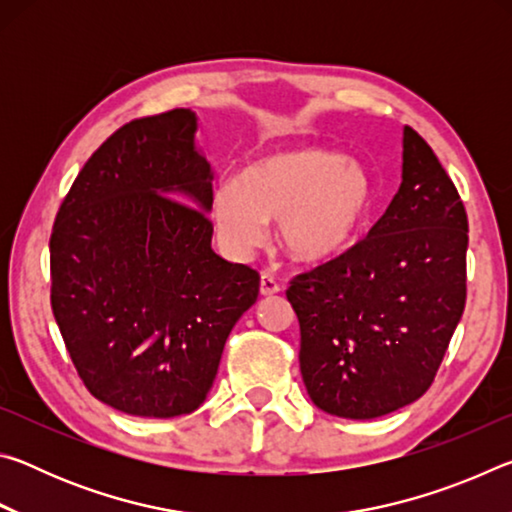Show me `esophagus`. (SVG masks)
Segmentation results:
<instances>
[{
  "mask_svg": "<svg viewBox=\"0 0 512 512\" xmlns=\"http://www.w3.org/2000/svg\"><path fill=\"white\" fill-rule=\"evenodd\" d=\"M259 293L262 296H275V293H280V284H277L273 275L262 273V277H259Z\"/></svg>",
  "mask_w": 512,
  "mask_h": 512,
  "instance_id": "34e87169",
  "label": "esophagus"
}]
</instances>
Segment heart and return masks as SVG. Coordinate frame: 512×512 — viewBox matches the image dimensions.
Returning <instances> with one entry per match:
<instances>
[{
	"mask_svg": "<svg viewBox=\"0 0 512 512\" xmlns=\"http://www.w3.org/2000/svg\"><path fill=\"white\" fill-rule=\"evenodd\" d=\"M375 187L361 164L327 146H289L250 160L235 185L214 194L212 221L232 255L264 246L277 223L291 259L323 264L339 257L361 230Z\"/></svg>",
	"mask_w": 512,
	"mask_h": 512,
	"instance_id": "obj_1",
	"label": "heart"
}]
</instances>
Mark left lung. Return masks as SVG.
Instances as JSON below:
<instances>
[{
    "instance_id": "obj_1",
    "label": "left lung",
    "mask_w": 512,
    "mask_h": 512,
    "mask_svg": "<svg viewBox=\"0 0 512 512\" xmlns=\"http://www.w3.org/2000/svg\"><path fill=\"white\" fill-rule=\"evenodd\" d=\"M465 255L461 196L404 126L402 183L384 216L287 291L302 381L320 411L372 420L427 393L465 309Z\"/></svg>"
}]
</instances>
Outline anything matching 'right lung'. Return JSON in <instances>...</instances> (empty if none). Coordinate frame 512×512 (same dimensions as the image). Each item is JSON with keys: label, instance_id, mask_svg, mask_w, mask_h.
<instances>
[{"label": "right lung", "instance_id": "1", "mask_svg": "<svg viewBox=\"0 0 512 512\" xmlns=\"http://www.w3.org/2000/svg\"><path fill=\"white\" fill-rule=\"evenodd\" d=\"M198 115L135 119L85 162L49 239L51 309L99 402L176 418L205 402L259 275L212 250Z\"/></svg>", "mask_w": 512, "mask_h": 512}]
</instances>
